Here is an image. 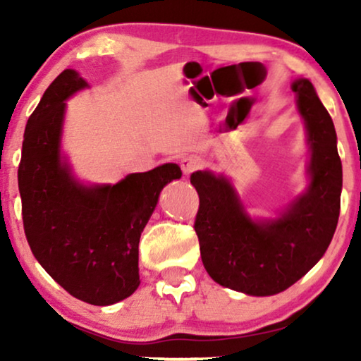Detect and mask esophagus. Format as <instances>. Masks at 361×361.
Listing matches in <instances>:
<instances>
[{
  "mask_svg": "<svg viewBox=\"0 0 361 361\" xmlns=\"http://www.w3.org/2000/svg\"><path fill=\"white\" fill-rule=\"evenodd\" d=\"M200 166H202V161H200V157H197V156L184 157V159L180 161V169L185 176H190L192 172H195Z\"/></svg>",
  "mask_w": 361,
  "mask_h": 361,
  "instance_id": "obj_1",
  "label": "esophagus"
}]
</instances>
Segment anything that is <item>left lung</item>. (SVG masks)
I'll use <instances>...</instances> for the list:
<instances>
[{
    "label": "left lung",
    "instance_id": "obj_1",
    "mask_svg": "<svg viewBox=\"0 0 361 361\" xmlns=\"http://www.w3.org/2000/svg\"><path fill=\"white\" fill-rule=\"evenodd\" d=\"M309 146L307 187L274 219H253L228 177L197 171L195 216L207 273L224 288L248 295H274L307 274L327 251L337 228L342 161L329 111L307 78L293 82Z\"/></svg>",
    "mask_w": 361,
    "mask_h": 361
}]
</instances>
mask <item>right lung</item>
<instances>
[{
	"label": "right lung",
	"instance_id": "right-lung-1",
	"mask_svg": "<svg viewBox=\"0 0 361 361\" xmlns=\"http://www.w3.org/2000/svg\"><path fill=\"white\" fill-rule=\"evenodd\" d=\"M88 88L67 68L29 116L18 169L24 233L32 255L68 294L111 305L140 286L137 246L159 194L180 179L174 162L128 174L116 184H83L62 152L67 100Z\"/></svg>",
	"mask_w": 361,
	"mask_h": 361
}]
</instances>
